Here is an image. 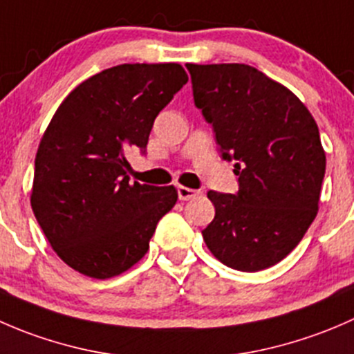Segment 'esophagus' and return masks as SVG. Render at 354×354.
<instances>
[{
  "label": "esophagus",
  "mask_w": 354,
  "mask_h": 354,
  "mask_svg": "<svg viewBox=\"0 0 354 354\" xmlns=\"http://www.w3.org/2000/svg\"><path fill=\"white\" fill-rule=\"evenodd\" d=\"M198 190H192V188L187 187H178V198L180 200H190L194 197H197Z\"/></svg>",
  "instance_id": "obj_1"
}]
</instances>
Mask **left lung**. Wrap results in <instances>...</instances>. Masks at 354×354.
<instances>
[{
  "instance_id": "1",
  "label": "left lung",
  "mask_w": 354,
  "mask_h": 354,
  "mask_svg": "<svg viewBox=\"0 0 354 354\" xmlns=\"http://www.w3.org/2000/svg\"><path fill=\"white\" fill-rule=\"evenodd\" d=\"M194 101L212 124L238 194H207L216 207L203 241L224 266L257 272L284 259L319 210L326 152L301 101L257 68L187 65Z\"/></svg>"
}]
</instances>
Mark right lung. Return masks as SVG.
<instances>
[{
    "label": "right lung",
    "mask_w": 354,
    "mask_h": 354,
    "mask_svg": "<svg viewBox=\"0 0 354 354\" xmlns=\"http://www.w3.org/2000/svg\"><path fill=\"white\" fill-rule=\"evenodd\" d=\"M188 82L178 63L118 65L68 94L42 135L30 203L59 259L108 279L147 253L174 187L130 183V149L145 152L157 114Z\"/></svg>",
    "instance_id": "obj_1"
}]
</instances>
